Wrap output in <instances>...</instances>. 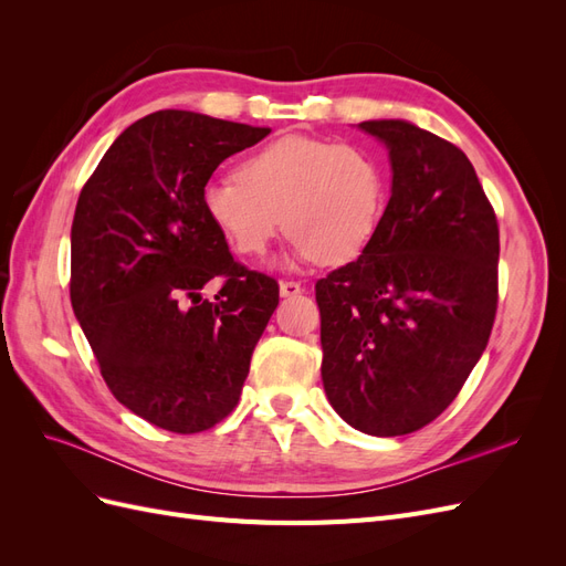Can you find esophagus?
Masks as SVG:
<instances>
[{
    "label": "esophagus",
    "instance_id": "1",
    "mask_svg": "<svg viewBox=\"0 0 566 566\" xmlns=\"http://www.w3.org/2000/svg\"><path fill=\"white\" fill-rule=\"evenodd\" d=\"M279 290H281V297H293V295L300 293L302 285L295 283V281H281V283H279Z\"/></svg>",
    "mask_w": 566,
    "mask_h": 566
}]
</instances>
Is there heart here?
I'll list each match as a JSON object with an SVG mask.
<instances>
[{
	"label": "heart",
	"mask_w": 566,
	"mask_h": 566,
	"mask_svg": "<svg viewBox=\"0 0 566 566\" xmlns=\"http://www.w3.org/2000/svg\"><path fill=\"white\" fill-rule=\"evenodd\" d=\"M200 202L238 254L262 256L285 227L293 260L345 264L382 224L387 175L361 146L287 134L250 153L238 177L205 181Z\"/></svg>",
	"instance_id": "obj_1"
}]
</instances>
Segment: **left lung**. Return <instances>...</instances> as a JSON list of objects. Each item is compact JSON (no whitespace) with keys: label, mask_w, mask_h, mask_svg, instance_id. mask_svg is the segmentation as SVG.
Returning a JSON list of instances; mask_svg holds the SVG:
<instances>
[{"label":"left lung","mask_w":566,"mask_h":566,"mask_svg":"<svg viewBox=\"0 0 566 566\" xmlns=\"http://www.w3.org/2000/svg\"><path fill=\"white\" fill-rule=\"evenodd\" d=\"M391 167L370 245L316 283L321 378L373 437L432 422L482 358L499 304V221L472 163L408 119H366Z\"/></svg>","instance_id":"obj_1"}]
</instances>
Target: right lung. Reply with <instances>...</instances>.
Listing matches in <instances>:
<instances>
[{
  "label": "right lung",
  "instance_id": "1",
  "mask_svg": "<svg viewBox=\"0 0 566 566\" xmlns=\"http://www.w3.org/2000/svg\"><path fill=\"white\" fill-rule=\"evenodd\" d=\"M271 129L191 111L136 119L84 184L71 231V302L115 399L150 424L196 434L241 397L279 283L229 252L200 191ZM212 277L210 303L199 290Z\"/></svg>",
  "mask_w": 566,
  "mask_h": 566
}]
</instances>
